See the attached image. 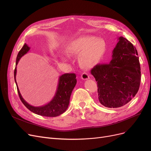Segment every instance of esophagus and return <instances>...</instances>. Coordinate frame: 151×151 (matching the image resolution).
Segmentation results:
<instances>
[{
	"mask_svg": "<svg viewBox=\"0 0 151 151\" xmlns=\"http://www.w3.org/2000/svg\"><path fill=\"white\" fill-rule=\"evenodd\" d=\"M81 78L83 79V80H87V79H88L89 78V76L88 74H87V73L84 72L81 75Z\"/></svg>",
	"mask_w": 151,
	"mask_h": 151,
	"instance_id": "esophagus-1",
	"label": "esophagus"
}]
</instances>
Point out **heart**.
<instances>
[{
  "mask_svg": "<svg viewBox=\"0 0 151 151\" xmlns=\"http://www.w3.org/2000/svg\"><path fill=\"white\" fill-rule=\"evenodd\" d=\"M105 50V43L101 39L93 36H80L67 45L65 52L68 55L79 56L81 67L88 68L92 67L99 61Z\"/></svg>",
  "mask_w": 151,
  "mask_h": 151,
  "instance_id": "obj_1",
  "label": "heart"
}]
</instances>
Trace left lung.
<instances>
[{"label": "left lung", "mask_w": 151, "mask_h": 151, "mask_svg": "<svg viewBox=\"0 0 151 151\" xmlns=\"http://www.w3.org/2000/svg\"><path fill=\"white\" fill-rule=\"evenodd\" d=\"M108 64H98L91 73L97 82L99 103L116 108L125 106L137 93L140 84L138 53L129 40L120 36Z\"/></svg>", "instance_id": "left-lung-1"}]
</instances>
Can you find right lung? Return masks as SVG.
<instances>
[{
	"instance_id": "1",
	"label": "right lung",
	"mask_w": 151,
	"mask_h": 151,
	"mask_svg": "<svg viewBox=\"0 0 151 151\" xmlns=\"http://www.w3.org/2000/svg\"><path fill=\"white\" fill-rule=\"evenodd\" d=\"M29 50V47L25 43L17 54L16 65H17L20 58L24 55L28 53ZM16 72L17 69L16 66L14 69V80L17 86V93L21 101L29 110L35 114H37V115L48 117H55L59 116L67 110L68 104H69L70 98L72 90L74 89L77 83L76 76L75 74L74 73H70V74L67 73V74L60 76L59 77L55 94L51 101L47 104L42 106H33L27 103L22 97L16 83Z\"/></svg>"
}]
</instances>
